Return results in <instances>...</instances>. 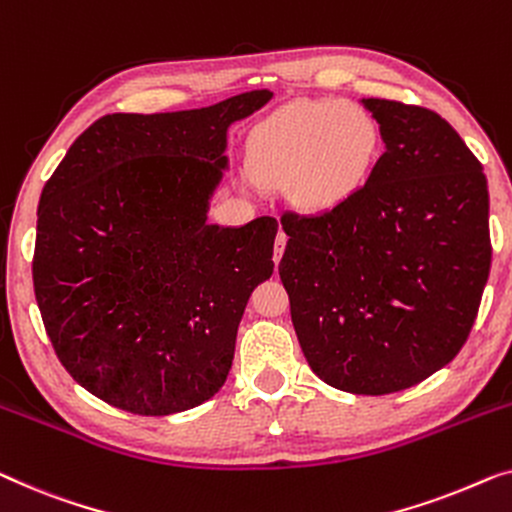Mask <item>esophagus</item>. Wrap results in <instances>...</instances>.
<instances>
[{"label":"esophagus","instance_id":"34e87169","mask_svg":"<svg viewBox=\"0 0 512 512\" xmlns=\"http://www.w3.org/2000/svg\"><path fill=\"white\" fill-rule=\"evenodd\" d=\"M286 242H288V235H286L284 231H279V233H277V240H274V265H279L281 256H284Z\"/></svg>","mask_w":512,"mask_h":512}]
</instances>
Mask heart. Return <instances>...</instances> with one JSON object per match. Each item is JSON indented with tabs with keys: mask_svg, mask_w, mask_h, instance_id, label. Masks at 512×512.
I'll use <instances>...</instances> for the list:
<instances>
[{
	"mask_svg": "<svg viewBox=\"0 0 512 512\" xmlns=\"http://www.w3.org/2000/svg\"><path fill=\"white\" fill-rule=\"evenodd\" d=\"M379 147V124L358 103L295 101L251 131L247 168L263 187H286L302 212L321 214L358 194Z\"/></svg>",
	"mask_w": 512,
	"mask_h": 512,
	"instance_id": "b5f03b06",
	"label": "heart"
}]
</instances>
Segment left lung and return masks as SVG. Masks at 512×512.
Here are the masks:
<instances>
[{"label": "left lung", "instance_id": "left-lung-1", "mask_svg": "<svg viewBox=\"0 0 512 512\" xmlns=\"http://www.w3.org/2000/svg\"><path fill=\"white\" fill-rule=\"evenodd\" d=\"M385 152L335 210L284 214L279 277L311 372L353 395H388L459 353L490 277L483 166L441 115L360 99Z\"/></svg>", "mask_w": 512, "mask_h": 512}]
</instances>
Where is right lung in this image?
<instances>
[{"label":"right lung","instance_id":"1","mask_svg":"<svg viewBox=\"0 0 512 512\" xmlns=\"http://www.w3.org/2000/svg\"><path fill=\"white\" fill-rule=\"evenodd\" d=\"M268 90L177 113H113L43 187L34 293L55 353L87 392L138 416L217 395L249 295L272 277L277 219L207 221L228 129Z\"/></svg>","mask_w":512,"mask_h":512}]
</instances>
